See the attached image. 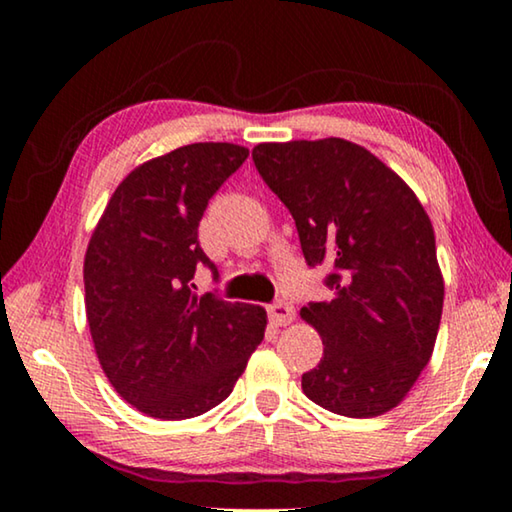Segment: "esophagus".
Segmentation results:
<instances>
[{
	"label": "esophagus",
	"instance_id": "obj_1",
	"mask_svg": "<svg viewBox=\"0 0 512 512\" xmlns=\"http://www.w3.org/2000/svg\"><path fill=\"white\" fill-rule=\"evenodd\" d=\"M268 314H270L272 324H275V326H289L291 321L296 319V310H293V305L284 303V300H279V303L270 305Z\"/></svg>",
	"mask_w": 512,
	"mask_h": 512
}]
</instances>
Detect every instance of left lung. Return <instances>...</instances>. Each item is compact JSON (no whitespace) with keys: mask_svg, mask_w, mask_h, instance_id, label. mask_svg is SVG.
<instances>
[{"mask_svg":"<svg viewBox=\"0 0 512 512\" xmlns=\"http://www.w3.org/2000/svg\"><path fill=\"white\" fill-rule=\"evenodd\" d=\"M256 170L296 221L307 265L328 263L333 298L300 310L324 342L305 396L345 417H377L408 396L433 354L445 282L415 191L340 137L263 142Z\"/></svg>","mask_w":512,"mask_h":512,"instance_id":"left-lung-1","label":"left lung"}]
</instances>
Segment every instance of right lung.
Wrapping results in <instances>:
<instances>
[{"label":"right lung","mask_w":512,"mask_h":512,"mask_svg":"<svg viewBox=\"0 0 512 512\" xmlns=\"http://www.w3.org/2000/svg\"><path fill=\"white\" fill-rule=\"evenodd\" d=\"M249 156L230 142L179 146L116 186L83 258L86 319L104 375L156 419H191L226 401L261 345L268 314L198 296V226L207 202Z\"/></svg>","instance_id":"right-lung-1"}]
</instances>
